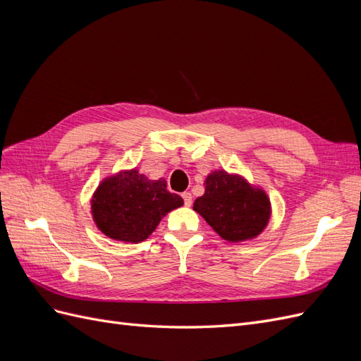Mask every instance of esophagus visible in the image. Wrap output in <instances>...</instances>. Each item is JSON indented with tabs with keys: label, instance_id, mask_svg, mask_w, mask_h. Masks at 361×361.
<instances>
[{
	"label": "esophagus",
	"instance_id": "34e87169",
	"mask_svg": "<svg viewBox=\"0 0 361 361\" xmlns=\"http://www.w3.org/2000/svg\"><path fill=\"white\" fill-rule=\"evenodd\" d=\"M182 199H183L185 206H191L192 204V195H191V192H183L182 194Z\"/></svg>",
	"mask_w": 361,
	"mask_h": 361
}]
</instances>
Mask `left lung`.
I'll use <instances>...</instances> for the list:
<instances>
[{
    "label": "left lung",
    "mask_w": 361,
    "mask_h": 361,
    "mask_svg": "<svg viewBox=\"0 0 361 361\" xmlns=\"http://www.w3.org/2000/svg\"><path fill=\"white\" fill-rule=\"evenodd\" d=\"M204 185V194L194 202V211L221 238L239 243L264 231L271 214L264 191L223 170L211 173Z\"/></svg>",
    "instance_id": "1"
}]
</instances>
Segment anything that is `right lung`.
Masks as SVG:
<instances>
[{
	"instance_id": "obj_1",
	"label": "right lung",
	"mask_w": 361,
	"mask_h": 361,
	"mask_svg": "<svg viewBox=\"0 0 361 361\" xmlns=\"http://www.w3.org/2000/svg\"><path fill=\"white\" fill-rule=\"evenodd\" d=\"M182 204L180 195L170 192L164 179L150 180L137 170H129L99 185L92 200V214L108 238L137 244L149 238L164 215Z\"/></svg>"
}]
</instances>
